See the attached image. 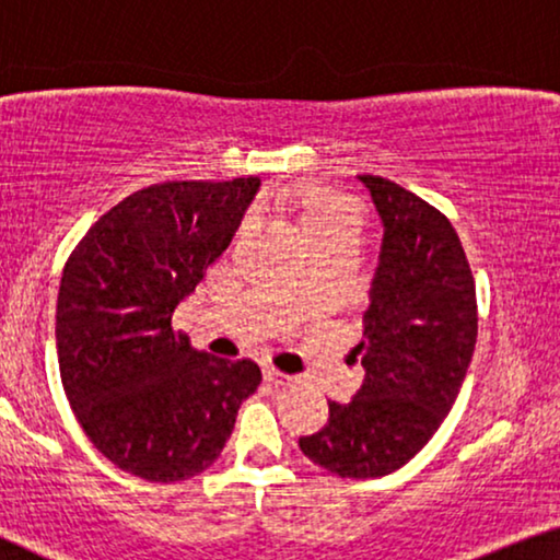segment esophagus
<instances>
[{"label":"esophagus","instance_id":"esophagus-1","mask_svg":"<svg viewBox=\"0 0 560 560\" xmlns=\"http://www.w3.org/2000/svg\"><path fill=\"white\" fill-rule=\"evenodd\" d=\"M264 380L271 382L273 387H291V385H294V377H291V374H287V372H279L277 366H266Z\"/></svg>","mask_w":560,"mask_h":560}]
</instances>
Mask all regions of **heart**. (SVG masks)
<instances>
[{
    "mask_svg": "<svg viewBox=\"0 0 560 560\" xmlns=\"http://www.w3.org/2000/svg\"><path fill=\"white\" fill-rule=\"evenodd\" d=\"M294 200L299 206L302 231L308 241L331 236L341 231H357L360 213L347 196L327 188H296Z\"/></svg>",
    "mask_w": 560,
    "mask_h": 560,
    "instance_id": "b5f03b06",
    "label": "heart"
}]
</instances>
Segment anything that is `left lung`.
I'll list each match as a JSON object with an SVG mask.
<instances>
[{
  "label": "left lung",
  "instance_id": "obj_1",
  "mask_svg": "<svg viewBox=\"0 0 560 560\" xmlns=\"http://www.w3.org/2000/svg\"><path fill=\"white\" fill-rule=\"evenodd\" d=\"M385 223L370 308L362 316L364 385L329 402V420L299 447L352 480L395 472L428 445L455 405L478 339V299L457 231L428 200L382 175H360Z\"/></svg>",
  "mask_w": 560,
  "mask_h": 560
}]
</instances>
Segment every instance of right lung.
Returning <instances> with one entry per match:
<instances>
[{
  "label": "right lung",
  "mask_w": 560,
  "mask_h": 560,
  "mask_svg": "<svg viewBox=\"0 0 560 560\" xmlns=\"http://www.w3.org/2000/svg\"><path fill=\"white\" fill-rule=\"evenodd\" d=\"M261 180H165L100 215L62 271L57 360L85 435L120 470L178 482L219 460L261 385L252 360H219L173 312L231 244Z\"/></svg>",
  "instance_id": "right-lung-1"
}]
</instances>
